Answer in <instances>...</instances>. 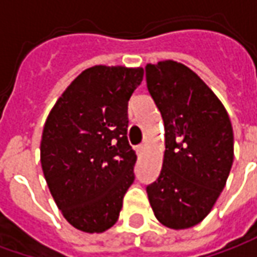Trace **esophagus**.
I'll use <instances>...</instances> for the list:
<instances>
[{
	"label": "esophagus",
	"mask_w": 257,
	"mask_h": 257,
	"mask_svg": "<svg viewBox=\"0 0 257 257\" xmlns=\"http://www.w3.org/2000/svg\"><path fill=\"white\" fill-rule=\"evenodd\" d=\"M143 151H145V146L143 145H139V146H136V153H138V156H142L143 154Z\"/></svg>",
	"instance_id": "obj_1"
}]
</instances>
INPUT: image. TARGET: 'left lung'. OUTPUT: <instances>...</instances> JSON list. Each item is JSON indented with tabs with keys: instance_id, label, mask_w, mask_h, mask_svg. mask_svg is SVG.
Listing matches in <instances>:
<instances>
[{
	"instance_id": "left-lung-1",
	"label": "left lung",
	"mask_w": 257,
	"mask_h": 257,
	"mask_svg": "<svg viewBox=\"0 0 257 257\" xmlns=\"http://www.w3.org/2000/svg\"><path fill=\"white\" fill-rule=\"evenodd\" d=\"M146 81L165 128L162 169L147 186L149 201L164 226L190 228L208 216L226 186L234 160L231 121L217 96L184 64H147Z\"/></svg>"
}]
</instances>
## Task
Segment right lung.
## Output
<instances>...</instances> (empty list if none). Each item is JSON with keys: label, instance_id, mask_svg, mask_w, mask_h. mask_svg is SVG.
Returning a JSON list of instances; mask_svg holds the SVG:
<instances>
[{"label": "right lung", "instance_id": "right-lung-1", "mask_svg": "<svg viewBox=\"0 0 257 257\" xmlns=\"http://www.w3.org/2000/svg\"><path fill=\"white\" fill-rule=\"evenodd\" d=\"M143 74L142 67L86 68L44 125L42 172L64 219L81 231L114 226L134 183L138 157L126 136L128 101Z\"/></svg>", "mask_w": 257, "mask_h": 257}]
</instances>
